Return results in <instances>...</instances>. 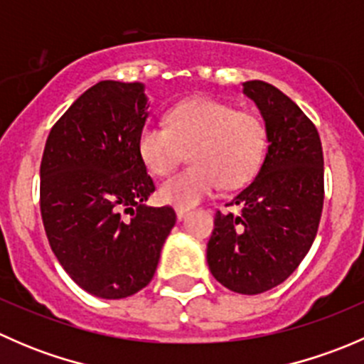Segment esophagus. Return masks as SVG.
<instances>
[{
  "instance_id": "34e87169",
  "label": "esophagus",
  "mask_w": 364,
  "mask_h": 364,
  "mask_svg": "<svg viewBox=\"0 0 364 364\" xmlns=\"http://www.w3.org/2000/svg\"><path fill=\"white\" fill-rule=\"evenodd\" d=\"M190 209L188 208H176V216H178V220H183L186 215H188Z\"/></svg>"
}]
</instances>
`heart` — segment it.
<instances>
[{"mask_svg": "<svg viewBox=\"0 0 364 364\" xmlns=\"http://www.w3.org/2000/svg\"><path fill=\"white\" fill-rule=\"evenodd\" d=\"M190 149L192 167L161 183V203L192 208L220 183L225 188L243 185L262 161L266 128L255 114L197 97L174 105L167 124L149 121L139 130V156L156 176L168 174Z\"/></svg>", "mask_w": 364, "mask_h": 364, "instance_id": "1", "label": "heart"}]
</instances>
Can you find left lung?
<instances>
[{"label": "left lung", "mask_w": 364, "mask_h": 364, "mask_svg": "<svg viewBox=\"0 0 364 364\" xmlns=\"http://www.w3.org/2000/svg\"><path fill=\"white\" fill-rule=\"evenodd\" d=\"M264 119L267 151L255 179L216 211L208 266L229 291L260 294L287 280L304 259L324 204V156L315 124L278 87L243 82Z\"/></svg>", "instance_id": "left-lung-1"}]
</instances>
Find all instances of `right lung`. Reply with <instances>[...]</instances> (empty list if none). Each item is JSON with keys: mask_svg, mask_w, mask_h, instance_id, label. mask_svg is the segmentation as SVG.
<instances>
[{"mask_svg": "<svg viewBox=\"0 0 364 364\" xmlns=\"http://www.w3.org/2000/svg\"><path fill=\"white\" fill-rule=\"evenodd\" d=\"M148 107L144 84L100 80L58 119L43 149L47 240L70 278L102 299L132 296L151 282L176 223L168 205L142 204L155 192L137 151Z\"/></svg>", "mask_w": 364, "mask_h": 364, "instance_id": "obj_1", "label": "right lung"}]
</instances>
